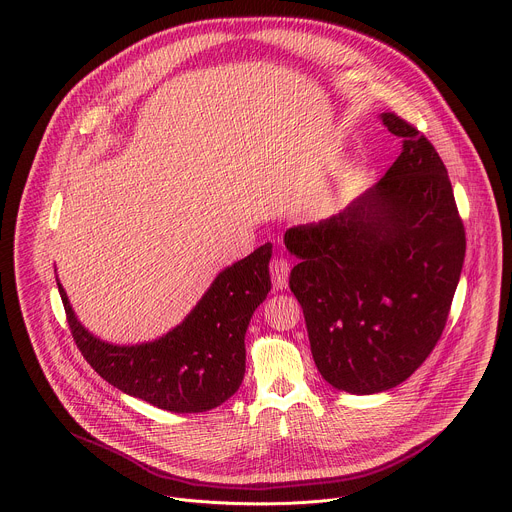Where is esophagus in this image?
Here are the masks:
<instances>
[{
	"instance_id": "34e87169",
	"label": "esophagus",
	"mask_w": 512,
	"mask_h": 512,
	"mask_svg": "<svg viewBox=\"0 0 512 512\" xmlns=\"http://www.w3.org/2000/svg\"><path fill=\"white\" fill-rule=\"evenodd\" d=\"M271 269V277H273V285L275 289H285L287 287V275H289V263L283 257H277L271 261L269 265Z\"/></svg>"
}]
</instances>
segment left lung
Returning <instances> with one entry per match:
<instances>
[{
	"label": "left lung",
	"instance_id": "obj_1",
	"mask_svg": "<svg viewBox=\"0 0 512 512\" xmlns=\"http://www.w3.org/2000/svg\"><path fill=\"white\" fill-rule=\"evenodd\" d=\"M403 150L377 186L318 225L285 231L289 273L320 375L371 395L409 379L448 322L466 233L448 170L409 121L383 113Z\"/></svg>",
	"mask_w": 512,
	"mask_h": 512
}]
</instances>
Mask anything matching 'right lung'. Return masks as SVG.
Returning a JSON list of instances; mask_svg holds the SVG:
<instances>
[{
  "mask_svg": "<svg viewBox=\"0 0 512 512\" xmlns=\"http://www.w3.org/2000/svg\"><path fill=\"white\" fill-rule=\"evenodd\" d=\"M269 259L271 243H265L218 273L180 326L135 346H113L89 334L60 283L58 291L72 338L107 383L172 413H200L223 405L243 383L245 332L271 289Z\"/></svg>",
  "mask_w": 512,
  "mask_h": 512,
  "instance_id": "add662e5",
  "label": "right lung"
}]
</instances>
